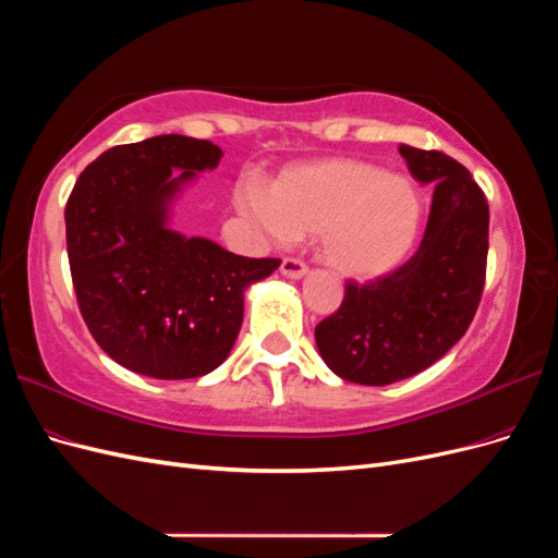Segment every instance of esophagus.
I'll return each mask as SVG.
<instances>
[{
	"label": "esophagus",
	"mask_w": 558,
	"mask_h": 558,
	"mask_svg": "<svg viewBox=\"0 0 558 558\" xmlns=\"http://www.w3.org/2000/svg\"><path fill=\"white\" fill-rule=\"evenodd\" d=\"M279 269L286 279H302L307 275V265L298 258H283Z\"/></svg>",
	"instance_id": "esophagus-1"
}]
</instances>
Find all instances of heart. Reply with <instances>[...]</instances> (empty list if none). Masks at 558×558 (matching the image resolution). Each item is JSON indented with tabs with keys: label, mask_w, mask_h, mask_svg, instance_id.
Masks as SVG:
<instances>
[{
	"label": "heart",
	"mask_w": 558,
	"mask_h": 558,
	"mask_svg": "<svg viewBox=\"0 0 558 558\" xmlns=\"http://www.w3.org/2000/svg\"><path fill=\"white\" fill-rule=\"evenodd\" d=\"M234 205L267 240L318 234L320 258L359 281L400 267L424 223V202L412 179L356 158L291 165L269 191L258 181H240Z\"/></svg>",
	"instance_id": "b5f03b06"
}]
</instances>
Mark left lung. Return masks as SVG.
Here are the masks:
<instances>
[{"mask_svg":"<svg viewBox=\"0 0 558 558\" xmlns=\"http://www.w3.org/2000/svg\"><path fill=\"white\" fill-rule=\"evenodd\" d=\"M416 181L433 185L418 251L393 275L347 283L340 310L314 330L320 359L337 377L386 386L418 375L465 335L482 300L488 205L461 162L400 144Z\"/></svg>","mask_w":558,"mask_h":558,"instance_id":"obj_1","label":"left lung"}]
</instances>
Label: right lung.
<instances>
[{"mask_svg":"<svg viewBox=\"0 0 558 558\" xmlns=\"http://www.w3.org/2000/svg\"><path fill=\"white\" fill-rule=\"evenodd\" d=\"M223 150L160 134L113 146L81 172L66 199V256L95 342L132 373L195 379L238 340L244 293L281 265L244 258L170 226L174 199Z\"/></svg>","mask_w":558,"mask_h":558,"instance_id":"obj_1","label":"right lung"}]
</instances>
